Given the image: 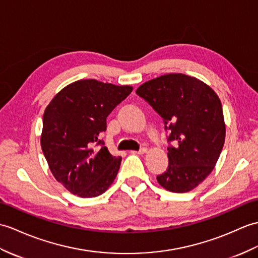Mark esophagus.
<instances>
[{
    "mask_svg": "<svg viewBox=\"0 0 258 258\" xmlns=\"http://www.w3.org/2000/svg\"><path fill=\"white\" fill-rule=\"evenodd\" d=\"M132 153H134V154H140V155H142V154H145V153H147V148L146 147H143V148H141L140 151H133Z\"/></svg>",
    "mask_w": 258,
    "mask_h": 258,
    "instance_id": "obj_1",
    "label": "esophagus"
}]
</instances>
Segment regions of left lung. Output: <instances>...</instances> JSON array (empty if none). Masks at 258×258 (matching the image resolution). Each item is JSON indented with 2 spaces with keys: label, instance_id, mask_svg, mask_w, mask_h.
I'll list each match as a JSON object with an SVG mask.
<instances>
[{
  "label": "left lung",
  "instance_id": "1",
  "mask_svg": "<svg viewBox=\"0 0 258 258\" xmlns=\"http://www.w3.org/2000/svg\"><path fill=\"white\" fill-rule=\"evenodd\" d=\"M164 118L169 130V165L157 181L171 192L195 189L210 175L222 152L225 123L222 104L205 82L182 74L164 75L136 90Z\"/></svg>",
  "mask_w": 258,
  "mask_h": 258
}]
</instances>
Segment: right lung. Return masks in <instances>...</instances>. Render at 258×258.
Returning a JSON list of instances; mask_svg holds the SVG:
<instances>
[{
    "instance_id": "add662e5",
    "label": "right lung",
    "mask_w": 258,
    "mask_h": 258,
    "mask_svg": "<svg viewBox=\"0 0 258 258\" xmlns=\"http://www.w3.org/2000/svg\"><path fill=\"white\" fill-rule=\"evenodd\" d=\"M132 90L94 79L78 80L47 105L41 149L53 177L73 195L98 197L114 181L122 158L112 156L101 133L106 130L107 115Z\"/></svg>"
}]
</instances>
